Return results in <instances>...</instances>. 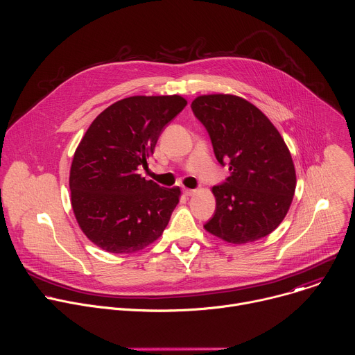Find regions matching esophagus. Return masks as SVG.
<instances>
[{"instance_id": "esophagus-1", "label": "esophagus", "mask_w": 355, "mask_h": 355, "mask_svg": "<svg viewBox=\"0 0 355 355\" xmlns=\"http://www.w3.org/2000/svg\"><path fill=\"white\" fill-rule=\"evenodd\" d=\"M184 193L185 196H193L196 193V189H189V188H184Z\"/></svg>"}]
</instances>
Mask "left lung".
I'll return each mask as SVG.
<instances>
[{
    "mask_svg": "<svg viewBox=\"0 0 355 355\" xmlns=\"http://www.w3.org/2000/svg\"><path fill=\"white\" fill-rule=\"evenodd\" d=\"M191 108L207 128L218 162L229 164L207 232L232 244L272 233L292 204L296 173L291 151L272 122L247 99L232 94L196 96Z\"/></svg>",
    "mask_w": 355,
    "mask_h": 355,
    "instance_id": "8db88e82",
    "label": "left lung"
}]
</instances>
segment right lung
<instances>
[{"label": "right lung", "instance_id": "right-lung-1", "mask_svg": "<svg viewBox=\"0 0 355 355\" xmlns=\"http://www.w3.org/2000/svg\"><path fill=\"white\" fill-rule=\"evenodd\" d=\"M187 105L181 95H135L110 105L89 125L70 168L71 207L99 248L132 254L155 243L178 205L180 187L146 180L163 128Z\"/></svg>", "mask_w": 355, "mask_h": 355}]
</instances>
